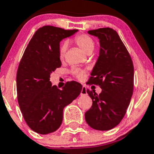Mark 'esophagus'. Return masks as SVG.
Wrapping results in <instances>:
<instances>
[{"mask_svg":"<svg viewBox=\"0 0 154 154\" xmlns=\"http://www.w3.org/2000/svg\"><path fill=\"white\" fill-rule=\"evenodd\" d=\"M87 94V88L85 86H82V91H81V95L82 96H84V95H86Z\"/></svg>","mask_w":154,"mask_h":154,"instance_id":"1","label":"esophagus"}]
</instances>
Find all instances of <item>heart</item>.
I'll use <instances>...</instances> for the list:
<instances>
[{
  "instance_id": "heart-1",
  "label": "heart",
  "mask_w": 154,
  "mask_h": 154,
  "mask_svg": "<svg viewBox=\"0 0 154 154\" xmlns=\"http://www.w3.org/2000/svg\"><path fill=\"white\" fill-rule=\"evenodd\" d=\"M74 42L75 44L83 50L85 53H88L92 52L95 47V42L90 36L86 34H81L77 35L74 38ZM66 50V45L63 44L59 50L60 58L61 60L64 59V55ZM72 74L73 76H75L78 79H82L85 74V71L81 69H74L72 70Z\"/></svg>"
}]
</instances>
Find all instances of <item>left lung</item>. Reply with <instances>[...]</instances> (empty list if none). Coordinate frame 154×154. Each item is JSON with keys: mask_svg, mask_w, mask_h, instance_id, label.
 I'll return each mask as SVG.
<instances>
[{"mask_svg": "<svg viewBox=\"0 0 154 154\" xmlns=\"http://www.w3.org/2000/svg\"><path fill=\"white\" fill-rule=\"evenodd\" d=\"M99 38L100 53L89 85H99L102 91L98 95L87 90L93 100L85 112L89 126L97 131H109L124 118L134 92V68L131 57L116 31L111 28L89 30Z\"/></svg>", "mask_w": 154, "mask_h": 154, "instance_id": "1", "label": "left lung"}]
</instances>
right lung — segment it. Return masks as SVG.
Returning <instances> with one entry per match:
<instances>
[{
    "instance_id": "obj_1",
    "label": "right lung",
    "mask_w": 154,
    "mask_h": 154,
    "mask_svg": "<svg viewBox=\"0 0 154 154\" xmlns=\"http://www.w3.org/2000/svg\"><path fill=\"white\" fill-rule=\"evenodd\" d=\"M53 26L39 28L29 41L17 71V97L23 119L35 132L48 134L58 130L63 110L75 99L82 86L66 82L62 90L52 86L50 73L61 67L60 42L76 32Z\"/></svg>"
}]
</instances>
